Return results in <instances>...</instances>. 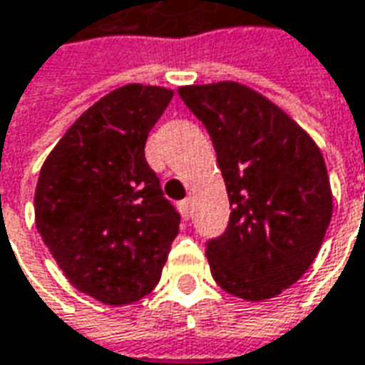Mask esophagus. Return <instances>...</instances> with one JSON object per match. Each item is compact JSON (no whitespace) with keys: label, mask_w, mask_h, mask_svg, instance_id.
<instances>
[{"label":"esophagus","mask_w":365,"mask_h":365,"mask_svg":"<svg viewBox=\"0 0 365 365\" xmlns=\"http://www.w3.org/2000/svg\"><path fill=\"white\" fill-rule=\"evenodd\" d=\"M178 207H180V212H182L183 218L187 220V218H190V214H192V202H190V197L182 200V202L178 204Z\"/></svg>","instance_id":"obj_1"}]
</instances>
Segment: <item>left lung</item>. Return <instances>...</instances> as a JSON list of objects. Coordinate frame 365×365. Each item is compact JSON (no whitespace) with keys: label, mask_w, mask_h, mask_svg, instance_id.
<instances>
[{"label":"left lung","mask_w":365,"mask_h":365,"mask_svg":"<svg viewBox=\"0 0 365 365\" xmlns=\"http://www.w3.org/2000/svg\"><path fill=\"white\" fill-rule=\"evenodd\" d=\"M178 93L210 133L230 200L226 230L206 242L214 281L246 301L281 295L311 267L331 222L319 147L284 110L238 82Z\"/></svg>","instance_id":"8db88e82"}]
</instances>
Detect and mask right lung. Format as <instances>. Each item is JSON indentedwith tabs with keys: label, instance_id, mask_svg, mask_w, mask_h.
I'll return each mask as SVG.
<instances>
[{
	"label": "right lung",
	"instance_id": "obj_1",
	"mask_svg": "<svg viewBox=\"0 0 365 365\" xmlns=\"http://www.w3.org/2000/svg\"><path fill=\"white\" fill-rule=\"evenodd\" d=\"M171 96L143 84L108 93L40 170L36 228L72 287L105 305L149 295L180 232L182 218L145 159L147 135Z\"/></svg>",
	"mask_w": 365,
	"mask_h": 365
}]
</instances>
